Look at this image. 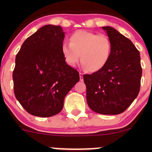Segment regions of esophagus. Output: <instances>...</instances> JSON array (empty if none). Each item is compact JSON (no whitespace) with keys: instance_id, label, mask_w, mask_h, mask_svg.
I'll list each match as a JSON object with an SVG mask.
<instances>
[{"instance_id":"obj_1","label":"esophagus","mask_w":152,"mask_h":152,"mask_svg":"<svg viewBox=\"0 0 152 152\" xmlns=\"http://www.w3.org/2000/svg\"><path fill=\"white\" fill-rule=\"evenodd\" d=\"M79 76H80V81H83V74H82V73H80V74H79Z\"/></svg>"}]
</instances>
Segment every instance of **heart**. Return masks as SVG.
Masks as SVG:
<instances>
[{"instance_id": "heart-1", "label": "heart", "mask_w": 152, "mask_h": 152, "mask_svg": "<svg viewBox=\"0 0 152 152\" xmlns=\"http://www.w3.org/2000/svg\"><path fill=\"white\" fill-rule=\"evenodd\" d=\"M61 52L68 65L74 66L81 58L85 69L96 72L109 61L111 43L106 35L78 31L71 36L70 43H62Z\"/></svg>"}]
</instances>
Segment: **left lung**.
<instances>
[{
	"mask_svg": "<svg viewBox=\"0 0 152 152\" xmlns=\"http://www.w3.org/2000/svg\"><path fill=\"white\" fill-rule=\"evenodd\" d=\"M102 28L111 43L109 61L102 69L83 75L90 109L105 115L124 112L137 97L142 69L140 53L133 43L110 26Z\"/></svg>",
	"mask_w": 152,
	"mask_h": 152,
	"instance_id": "obj_1",
	"label": "left lung"
}]
</instances>
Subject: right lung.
<instances>
[{
	"instance_id": "obj_1",
	"label": "right lung",
	"mask_w": 152,
	"mask_h": 152,
	"mask_svg": "<svg viewBox=\"0 0 152 152\" xmlns=\"http://www.w3.org/2000/svg\"><path fill=\"white\" fill-rule=\"evenodd\" d=\"M65 34L60 26L46 25L29 36L15 57V96L28 113L39 117L58 114L64 101L79 81L61 52Z\"/></svg>"
}]
</instances>
